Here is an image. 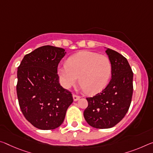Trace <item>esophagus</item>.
<instances>
[{
	"label": "esophagus",
	"instance_id": "esophagus-1",
	"mask_svg": "<svg viewBox=\"0 0 153 153\" xmlns=\"http://www.w3.org/2000/svg\"><path fill=\"white\" fill-rule=\"evenodd\" d=\"M73 98H74V100L75 101H76L78 100V99H79V98H80V97L78 96V95H76V94H73Z\"/></svg>",
	"mask_w": 153,
	"mask_h": 153
}]
</instances>
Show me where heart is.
Listing matches in <instances>:
<instances>
[{"instance_id":"heart-1","label":"heart","mask_w":153,"mask_h":153,"mask_svg":"<svg viewBox=\"0 0 153 153\" xmlns=\"http://www.w3.org/2000/svg\"><path fill=\"white\" fill-rule=\"evenodd\" d=\"M58 72L65 88L74 86L79 77L81 89L89 94H94L102 91L108 84L111 74V65L105 55L82 51L70 56L67 65L60 67Z\"/></svg>"}]
</instances>
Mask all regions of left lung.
Returning a JSON list of instances; mask_svg holds the SVG:
<instances>
[{
    "label": "left lung",
    "mask_w": 153,
    "mask_h": 153,
    "mask_svg": "<svg viewBox=\"0 0 153 153\" xmlns=\"http://www.w3.org/2000/svg\"><path fill=\"white\" fill-rule=\"evenodd\" d=\"M111 65V78L107 86L93 97L86 98L88 107L84 116L97 129L113 127L129 110L133 94V74L126 58L116 51H105Z\"/></svg>",
    "instance_id": "left-lung-1"
}]
</instances>
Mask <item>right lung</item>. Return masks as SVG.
<instances>
[{
  "mask_svg": "<svg viewBox=\"0 0 153 153\" xmlns=\"http://www.w3.org/2000/svg\"><path fill=\"white\" fill-rule=\"evenodd\" d=\"M66 52L44 45L24 56L18 68L16 91L22 112L34 127L42 130L59 127L72 103L70 91L59 83V63Z\"/></svg>",
  "mask_w": 153,
  "mask_h": 153,
  "instance_id": "1",
  "label": "right lung"
}]
</instances>
